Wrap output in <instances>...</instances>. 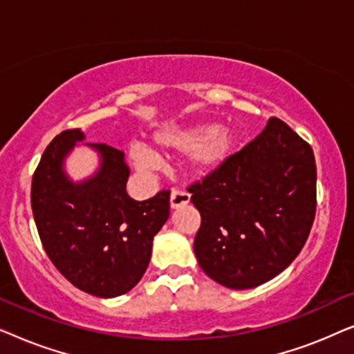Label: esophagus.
I'll use <instances>...</instances> for the list:
<instances>
[{"instance_id":"34e87169","label":"esophagus","mask_w":354,"mask_h":354,"mask_svg":"<svg viewBox=\"0 0 354 354\" xmlns=\"http://www.w3.org/2000/svg\"><path fill=\"white\" fill-rule=\"evenodd\" d=\"M190 203V195L187 192H180V190H172L171 193V207L172 209H177V207L185 206Z\"/></svg>"}]
</instances>
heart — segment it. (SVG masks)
Returning <instances> with one entry per match:
<instances>
[{
	"mask_svg": "<svg viewBox=\"0 0 354 354\" xmlns=\"http://www.w3.org/2000/svg\"><path fill=\"white\" fill-rule=\"evenodd\" d=\"M153 143L159 151L190 154L188 169L196 176H206L219 169L239 145V133L234 129L214 122H203L185 129H166L153 137ZM130 159L138 171L148 172L156 167V158L145 148L130 149Z\"/></svg>",
	"mask_w": 354,
	"mask_h": 354,
	"instance_id": "1",
	"label": "heart"
}]
</instances>
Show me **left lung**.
Returning <instances> with one entry per match:
<instances>
[{"label": "left lung", "instance_id": "8db88e82", "mask_svg": "<svg viewBox=\"0 0 354 354\" xmlns=\"http://www.w3.org/2000/svg\"><path fill=\"white\" fill-rule=\"evenodd\" d=\"M316 161L309 145L270 118L219 169L188 188L200 211V268L232 290L258 287L287 269L316 214Z\"/></svg>", "mask_w": 354, "mask_h": 354}]
</instances>
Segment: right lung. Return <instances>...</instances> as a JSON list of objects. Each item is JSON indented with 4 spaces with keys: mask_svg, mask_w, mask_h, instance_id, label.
Masks as SVG:
<instances>
[{
    "mask_svg": "<svg viewBox=\"0 0 354 354\" xmlns=\"http://www.w3.org/2000/svg\"><path fill=\"white\" fill-rule=\"evenodd\" d=\"M84 140L80 129L66 130L46 147L32 178L33 219L48 258L72 285L114 298L143 277L154 235L169 219V192L130 198L124 153L103 143H82L100 164L90 178L72 181L65 158Z\"/></svg>",
    "mask_w": 354,
    "mask_h": 354,
    "instance_id": "obj_1",
    "label": "right lung"
}]
</instances>
